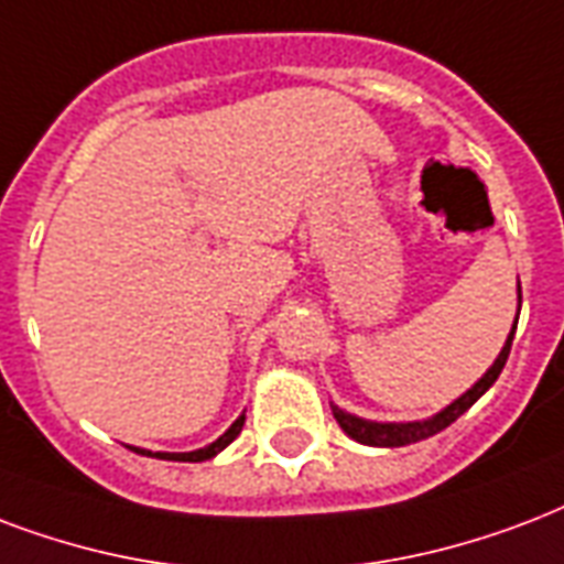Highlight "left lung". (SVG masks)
<instances>
[{
	"instance_id": "obj_1",
	"label": "left lung",
	"mask_w": 564,
	"mask_h": 564,
	"mask_svg": "<svg viewBox=\"0 0 564 564\" xmlns=\"http://www.w3.org/2000/svg\"><path fill=\"white\" fill-rule=\"evenodd\" d=\"M521 292V290H518ZM514 328H518V322H514ZM514 328H511L509 339H506V346H502L500 358L494 360V367L485 372L476 384L464 393L462 399H455L453 405L444 408L441 414L432 416V420H423V423H367V420H360V416H351L346 411H339L337 405H330L334 411V420L339 423V429L346 432L349 437L360 441V444L367 446H408V444H416V441H425V437L437 435V432H444L446 425H453L458 416L467 411V408L476 402V399L482 397L485 390L500 378L502 367H506V360H509V351H511V339H514Z\"/></svg>"
}]
</instances>
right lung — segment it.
Wrapping results in <instances>:
<instances>
[{
	"mask_svg": "<svg viewBox=\"0 0 564 564\" xmlns=\"http://www.w3.org/2000/svg\"><path fill=\"white\" fill-rule=\"evenodd\" d=\"M242 425H245V414L239 416V420H236V423L227 429L225 435L215 441V444L206 446V449H195V453H156V458H165V462H206V458H213V455L221 453V449H225V446L230 444V441H234L239 432H242ZM141 455H150V453H144V449H141Z\"/></svg>",
	"mask_w": 564,
	"mask_h": 564,
	"instance_id": "add662e5",
	"label": "right lung"
}]
</instances>
